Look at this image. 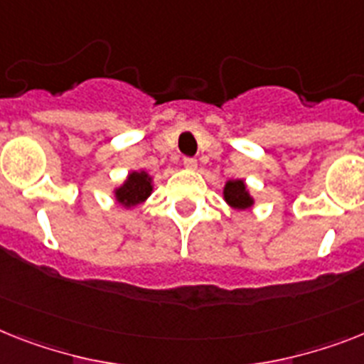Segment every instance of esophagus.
<instances>
[{
    "mask_svg": "<svg viewBox=\"0 0 364 364\" xmlns=\"http://www.w3.org/2000/svg\"><path fill=\"white\" fill-rule=\"evenodd\" d=\"M186 169H197V160L195 158H184Z\"/></svg>",
    "mask_w": 364,
    "mask_h": 364,
    "instance_id": "1",
    "label": "esophagus"
}]
</instances>
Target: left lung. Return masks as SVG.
Returning <instances> with one entry per match:
<instances>
[{
    "label": "left lung",
    "mask_w": 364,
    "mask_h": 364,
    "mask_svg": "<svg viewBox=\"0 0 364 364\" xmlns=\"http://www.w3.org/2000/svg\"><path fill=\"white\" fill-rule=\"evenodd\" d=\"M223 197L227 200V204L232 206L234 210H247L255 204L253 197L249 195L247 186H245L243 180H229L225 184Z\"/></svg>",
    "instance_id": "left-lung-1"
}]
</instances>
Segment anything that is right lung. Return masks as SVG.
I'll return each mask as SVG.
<instances>
[{
    "instance_id": "add662e5",
    "label": "right lung",
    "mask_w": 364,
    "mask_h": 364,
    "mask_svg": "<svg viewBox=\"0 0 364 364\" xmlns=\"http://www.w3.org/2000/svg\"><path fill=\"white\" fill-rule=\"evenodd\" d=\"M152 193V178L145 171H132L124 184L115 189L117 203H121L124 208H134L137 204L145 203Z\"/></svg>"
}]
</instances>
